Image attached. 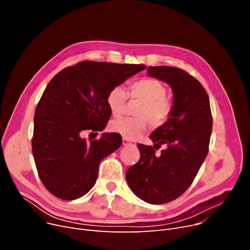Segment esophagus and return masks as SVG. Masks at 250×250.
<instances>
[{
  "mask_svg": "<svg viewBox=\"0 0 250 250\" xmlns=\"http://www.w3.org/2000/svg\"><path fill=\"white\" fill-rule=\"evenodd\" d=\"M123 145L125 147H128V146H135V144L132 143L130 141H128L127 139H123Z\"/></svg>",
  "mask_w": 250,
  "mask_h": 250,
  "instance_id": "34e87169",
  "label": "esophagus"
}]
</instances>
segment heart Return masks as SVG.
Segmentation results:
<instances>
[{"mask_svg":"<svg viewBox=\"0 0 250 250\" xmlns=\"http://www.w3.org/2000/svg\"><path fill=\"white\" fill-rule=\"evenodd\" d=\"M165 85L154 78H144L130 84L127 93L122 86L113 87L107 94L106 104L112 116L124 112L127 95L130 99L141 101L136 109L137 117H125L110 124L113 133L124 139L136 140L146 130L147 124L158 127L165 124L171 114L172 103L167 97Z\"/></svg>","mask_w":250,"mask_h":250,"instance_id":"heart-1","label":"heart"}]
</instances>
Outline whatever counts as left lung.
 <instances>
[{
    "mask_svg": "<svg viewBox=\"0 0 250 250\" xmlns=\"http://www.w3.org/2000/svg\"><path fill=\"white\" fill-rule=\"evenodd\" d=\"M147 74L171 87L172 110L151 134L154 147L139 144L140 160L125 178L138 198L159 205L177 199L192 183L208 154L213 118L207 92L192 76L166 65L149 67ZM161 145L167 149L158 156L154 150Z\"/></svg>",
    "mask_w": 250,
    "mask_h": 250,
    "instance_id": "1",
    "label": "left lung"
}]
</instances>
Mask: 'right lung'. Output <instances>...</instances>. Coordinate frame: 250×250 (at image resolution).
<instances>
[{
  "instance_id": "obj_1",
  "label": "right lung",
  "mask_w": 250,
  "mask_h": 250,
  "mask_svg": "<svg viewBox=\"0 0 250 250\" xmlns=\"http://www.w3.org/2000/svg\"><path fill=\"white\" fill-rule=\"evenodd\" d=\"M146 65L85 61L51 79L35 114L32 153L39 177L57 198L72 201L94 187L103 158L122 146L115 133L87 143L86 129L102 132L110 118L108 92Z\"/></svg>"
}]
</instances>
